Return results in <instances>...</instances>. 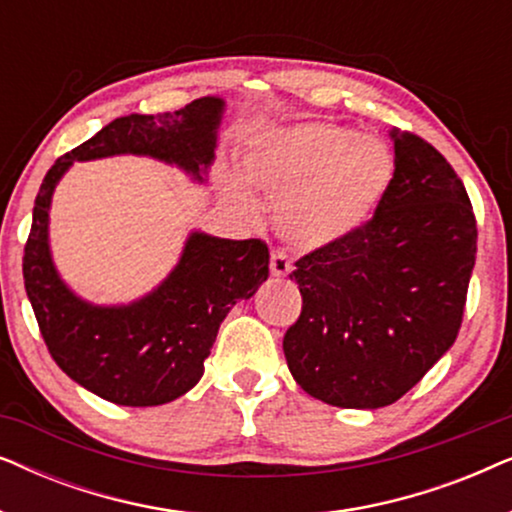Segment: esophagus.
I'll use <instances>...</instances> for the list:
<instances>
[{"label": "esophagus", "instance_id": "obj_1", "mask_svg": "<svg viewBox=\"0 0 512 512\" xmlns=\"http://www.w3.org/2000/svg\"><path fill=\"white\" fill-rule=\"evenodd\" d=\"M291 270H293V265H291V258L286 256V251H272V258H270L272 277L284 279V277H289Z\"/></svg>", "mask_w": 512, "mask_h": 512}]
</instances>
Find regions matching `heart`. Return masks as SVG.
<instances>
[{"mask_svg": "<svg viewBox=\"0 0 512 512\" xmlns=\"http://www.w3.org/2000/svg\"><path fill=\"white\" fill-rule=\"evenodd\" d=\"M251 186L277 198L275 226L293 247H331L366 226L387 198L396 174L389 144L345 125L310 121L254 137L242 156ZM242 212L256 209L242 181L226 184Z\"/></svg>", "mask_w": 512, "mask_h": 512, "instance_id": "heart-1", "label": "heart"}]
</instances>
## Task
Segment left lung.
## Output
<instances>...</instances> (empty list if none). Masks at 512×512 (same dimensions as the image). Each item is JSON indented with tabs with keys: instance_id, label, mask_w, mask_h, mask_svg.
I'll use <instances>...</instances> for the list:
<instances>
[{
	"instance_id": "left-lung-1",
	"label": "left lung",
	"mask_w": 512,
	"mask_h": 512,
	"mask_svg": "<svg viewBox=\"0 0 512 512\" xmlns=\"http://www.w3.org/2000/svg\"><path fill=\"white\" fill-rule=\"evenodd\" d=\"M396 174L373 219L298 258L303 312L284 356L303 391L338 408L396 403L454 345L478 228L452 165L394 128Z\"/></svg>"
}]
</instances>
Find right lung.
Wrapping results in <instances>:
<instances>
[{"label":"right lung","mask_w":512,"mask_h":512,"mask_svg":"<svg viewBox=\"0 0 512 512\" xmlns=\"http://www.w3.org/2000/svg\"><path fill=\"white\" fill-rule=\"evenodd\" d=\"M223 109L221 97H200L179 111L121 116L55 160L41 181L23 256L27 298L53 361L104 401L146 408L193 389L230 307L268 279L270 251L261 240H223L195 230L158 289L130 305H93L76 296L53 265L48 209L55 186L74 160L123 153L163 160L205 181Z\"/></svg>","instance_id":"right-lung-1"}]
</instances>
